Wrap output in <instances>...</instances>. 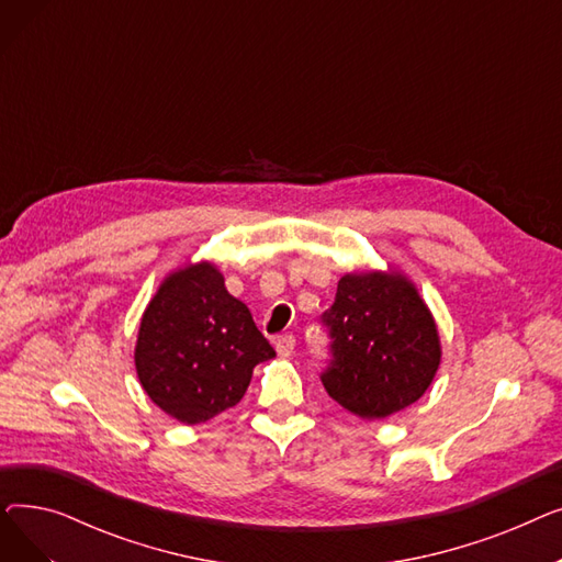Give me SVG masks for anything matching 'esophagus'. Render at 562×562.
<instances>
[{
    "label": "esophagus",
    "instance_id": "esophagus-1",
    "mask_svg": "<svg viewBox=\"0 0 562 562\" xmlns=\"http://www.w3.org/2000/svg\"><path fill=\"white\" fill-rule=\"evenodd\" d=\"M273 344H276L278 356L289 358L291 352H293V348H296V337H293V335H280V337H276Z\"/></svg>",
    "mask_w": 562,
    "mask_h": 562
}]
</instances>
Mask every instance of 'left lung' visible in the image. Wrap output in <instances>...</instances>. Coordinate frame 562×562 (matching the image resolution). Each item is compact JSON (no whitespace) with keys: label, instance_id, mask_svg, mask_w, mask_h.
Returning <instances> with one entry per match:
<instances>
[{"label":"left lung","instance_id":"left-lung-1","mask_svg":"<svg viewBox=\"0 0 562 562\" xmlns=\"http://www.w3.org/2000/svg\"><path fill=\"white\" fill-rule=\"evenodd\" d=\"M323 323L335 360L321 382L356 417L385 419L430 387L441 362L437 323L401 271L346 273Z\"/></svg>","mask_w":562,"mask_h":562}]
</instances>
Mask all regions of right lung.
<instances>
[{
	"instance_id": "add662e5",
	"label": "right lung",
	"mask_w": 562,
	"mask_h": 562,
	"mask_svg": "<svg viewBox=\"0 0 562 562\" xmlns=\"http://www.w3.org/2000/svg\"><path fill=\"white\" fill-rule=\"evenodd\" d=\"M276 358L250 310L212 261L170 271L147 303L134 348L140 387L168 417L195 426L239 403L252 369Z\"/></svg>"
}]
</instances>
